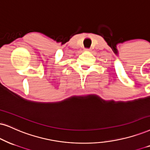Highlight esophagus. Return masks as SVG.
<instances>
[{"label":"esophagus","instance_id":"34e87169","mask_svg":"<svg viewBox=\"0 0 150 150\" xmlns=\"http://www.w3.org/2000/svg\"><path fill=\"white\" fill-rule=\"evenodd\" d=\"M85 51H86V52H88V51H89V49H85Z\"/></svg>","mask_w":150,"mask_h":150}]
</instances>
